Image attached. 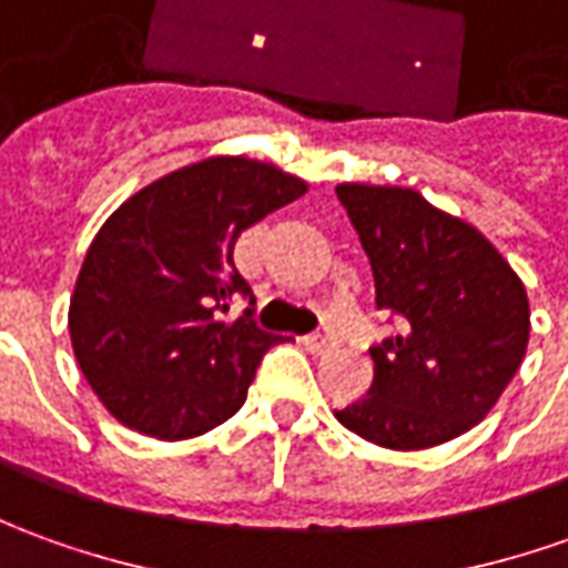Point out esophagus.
I'll list each match as a JSON object with an SVG mask.
<instances>
[{"instance_id": "1", "label": "esophagus", "mask_w": 568, "mask_h": 568, "mask_svg": "<svg viewBox=\"0 0 568 568\" xmlns=\"http://www.w3.org/2000/svg\"><path fill=\"white\" fill-rule=\"evenodd\" d=\"M304 348L311 351V354H326V351L335 348V338L326 333H314V335H304Z\"/></svg>"}]
</instances>
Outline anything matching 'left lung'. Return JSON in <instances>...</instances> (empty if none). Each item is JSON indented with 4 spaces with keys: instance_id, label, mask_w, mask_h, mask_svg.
Masks as SVG:
<instances>
[{
    "instance_id": "8db88e82",
    "label": "left lung",
    "mask_w": 568,
    "mask_h": 568,
    "mask_svg": "<svg viewBox=\"0 0 568 568\" xmlns=\"http://www.w3.org/2000/svg\"><path fill=\"white\" fill-rule=\"evenodd\" d=\"M335 195L369 257L376 307L400 323L369 348L366 395L335 416L395 450L450 442L495 407L526 357V288L476 226L414 189L345 183Z\"/></svg>"
}]
</instances>
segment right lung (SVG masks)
<instances>
[{
  "mask_svg": "<svg viewBox=\"0 0 568 568\" xmlns=\"http://www.w3.org/2000/svg\"><path fill=\"white\" fill-rule=\"evenodd\" d=\"M307 183L248 158H211L154 180L92 239L71 298V342L92 392L123 426L180 442L245 404L280 335L254 323L233 264L242 230ZM235 297L250 307L226 321Z\"/></svg>",
  "mask_w": 568,
  "mask_h": 568,
  "instance_id": "add662e5",
  "label": "right lung"
}]
</instances>
